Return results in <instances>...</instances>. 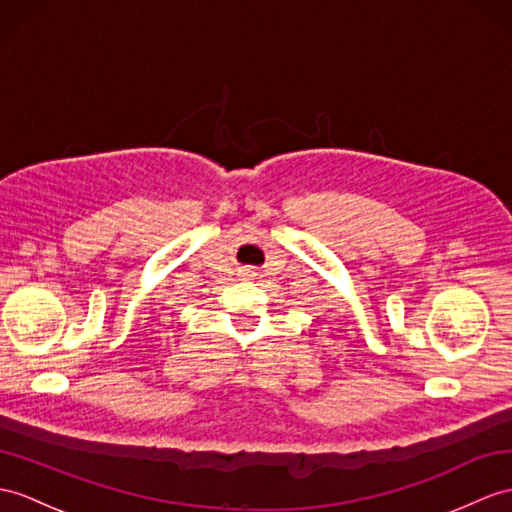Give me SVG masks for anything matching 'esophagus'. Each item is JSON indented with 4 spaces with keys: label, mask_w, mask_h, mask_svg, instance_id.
<instances>
[{
    "label": "esophagus",
    "mask_w": 512,
    "mask_h": 512,
    "mask_svg": "<svg viewBox=\"0 0 512 512\" xmlns=\"http://www.w3.org/2000/svg\"><path fill=\"white\" fill-rule=\"evenodd\" d=\"M242 277H244V279H253V277H255V272H253V270H244V272H242Z\"/></svg>",
    "instance_id": "34e87169"
}]
</instances>
